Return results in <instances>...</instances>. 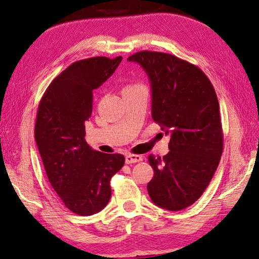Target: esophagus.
<instances>
[{"mask_svg":"<svg viewBox=\"0 0 259 259\" xmlns=\"http://www.w3.org/2000/svg\"><path fill=\"white\" fill-rule=\"evenodd\" d=\"M143 160V157L137 154H128L125 155V163L130 164V163H136V162H140Z\"/></svg>","mask_w":259,"mask_h":259,"instance_id":"esophagus-1","label":"esophagus"}]
</instances>
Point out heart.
<instances>
[{"label":"heart","mask_w":259,"mask_h":259,"mask_svg":"<svg viewBox=\"0 0 259 259\" xmlns=\"http://www.w3.org/2000/svg\"><path fill=\"white\" fill-rule=\"evenodd\" d=\"M137 87H142V85H140V84H130V85H128V87H125L124 90H126V89H133V88H137Z\"/></svg>","instance_id":"obj_1"}]
</instances>
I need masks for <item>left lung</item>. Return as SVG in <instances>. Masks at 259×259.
<instances>
[{"instance_id":"left-lung-1","label":"left lung","mask_w":259,"mask_h":259,"mask_svg":"<svg viewBox=\"0 0 259 259\" xmlns=\"http://www.w3.org/2000/svg\"><path fill=\"white\" fill-rule=\"evenodd\" d=\"M146 72L152 119L170 135L169 153L150 155L154 177L147 184L157 207L178 211L203 194L223 153V129L216 93L201 69L178 57L139 51L128 58Z\"/></svg>"}]
</instances>
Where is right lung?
<instances>
[{"label": "right lung", "instance_id": "add662e5", "mask_svg": "<svg viewBox=\"0 0 259 259\" xmlns=\"http://www.w3.org/2000/svg\"><path fill=\"white\" fill-rule=\"evenodd\" d=\"M121 60L119 56L75 61L50 83L37 108L35 142L48 179L65 207L80 216L106 207L109 181L124 164L122 154L95 151L84 138L93 90L115 72Z\"/></svg>", "mask_w": 259, "mask_h": 259}]
</instances>
